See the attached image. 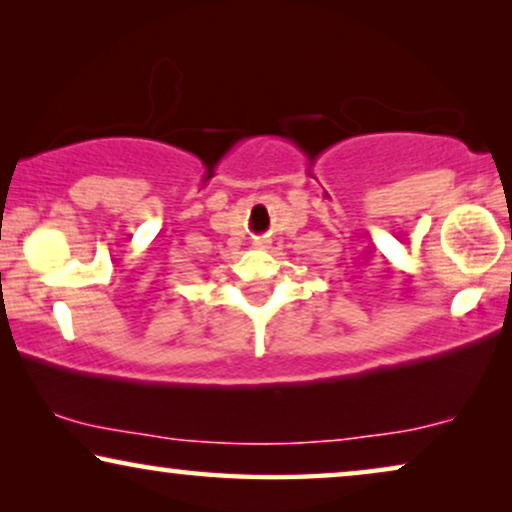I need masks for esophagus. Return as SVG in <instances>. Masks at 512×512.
<instances>
[{
	"instance_id": "esophagus-1",
	"label": "esophagus",
	"mask_w": 512,
	"mask_h": 512,
	"mask_svg": "<svg viewBox=\"0 0 512 512\" xmlns=\"http://www.w3.org/2000/svg\"><path fill=\"white\" fill-rule=\"evenodd\" d=\"M254 244L256 247H268V240H265V237H258V240H254Z\"/></svg>"
}]
</instances>
